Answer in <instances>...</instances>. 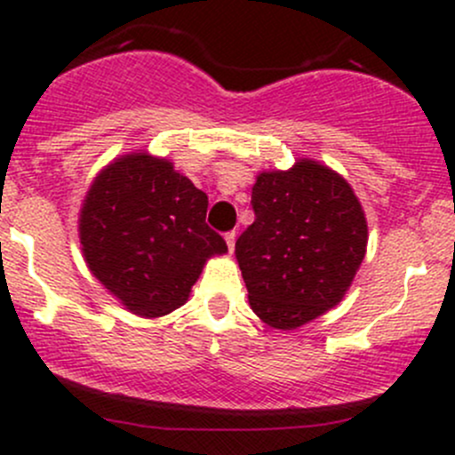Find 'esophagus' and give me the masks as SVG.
<instances>
[{"label":"esophagus","instance_id":"esophagus-1","mask_svg":"<svg viewBox=\"0 0 455 455\" xmlns=\"http://www.w3.org/2000/svg\"><path fill=\"white\" fill-rule=\"evenodd\" d=\"M235 237H237L235 231H228L227 235H224V240H227V244H228V251L235 249Z\"/></svg>","mask_w":455,"mask_h":455}]
</instances>
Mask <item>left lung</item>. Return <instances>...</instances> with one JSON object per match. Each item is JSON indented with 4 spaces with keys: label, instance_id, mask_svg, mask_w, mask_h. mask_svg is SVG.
<instances>
[{
    "label": "left lung",
    "instance_id": "1",
    "mask_svg": "<svg viewBox=\"0 0 455 455\" xmlns=\"http://www.w3.org/2000/svg\"><path fill=\"white\" fill-rule=\"evenodd\" d=\"M251 204L255 222L237 237L235 255L253 313L270 328L292 330L337 306L368 246L350 185L301 160L291 172L259 173Z\"/></svg>",
    "mask_w": 455,
    "mask_h": 455
}]
</instances>
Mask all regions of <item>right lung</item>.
Here are the masks:
<instances>
[{"label": "right lung", "instance_id": "obj_1", "mask_svg": "<svg viewBox=\"0 0 455 455\" xmlns=\"http://www.w3.org/2000/svg\"><path fill=\"white\" fill-rule=\"evenodd\" d=\"M209 198L173 164L147 154L96 176L81 211V244L94 277L140 316L182 306L211 255L227 242L206 220Z\"/></svg>", "mask_w": 455, "mask_h": 455}]
</instances>
